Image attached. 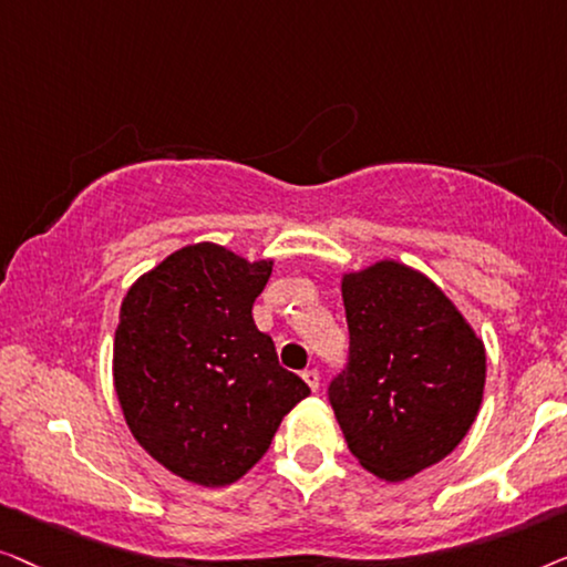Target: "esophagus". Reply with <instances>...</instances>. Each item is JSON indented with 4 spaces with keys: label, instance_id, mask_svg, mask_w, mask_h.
I'll list each match as a JSON object with an SVG mask.
<instances>
[{
    "label": "esophagus",
    "instance_id": "1",
    "mask_svg": "<svg viewBox=\"0 0 567 567\" xmlns=\"http://www.w3.org/2000/svg\"><path fill=\"white\" fill-rule=\"evenodd\" d=\"M302 380H306V385L310 390H318V385H321V374H318V370H302Z\"/></svg>",
    "mask_w": 567,
    "mask_h": 567
}]
</instances>
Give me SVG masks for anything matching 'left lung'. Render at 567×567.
<instances>
[{
    "label": "left lung",
    "instance_id": "1",
    "mask_svg": "<svg viewBox=\"0 0 567 567\" xmlns=\"http://www.w3.org/2000/svg\"><path fill=\"white\" fill-rule=\"evenodd\" d=\"M349 364L329 401L360 465L401 483L436 465L483 403L485 347L419 269L382 259L341 277Z\"/></svg>",
    "mask_w": 567,
    "mask_h": 567
}]
</instances>
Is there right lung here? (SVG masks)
Masks as SVG:
<instances>
[{"label":"right lung","mask_w":567,"mask_h":567,"mask_svg":"<svg viewBox=\"0 0 567 567\" xmlns=\"http://www.w3.org/2000/svg\"><path fill=\"white\" fill-rule=\"evenodd\" d=\"M272 265L189 244L125 292L113 347L117 401L135 442L182 481L236 483L310 395L254 323Z\"/></svg>","instance_id":"add662e5"}]
</instances>
